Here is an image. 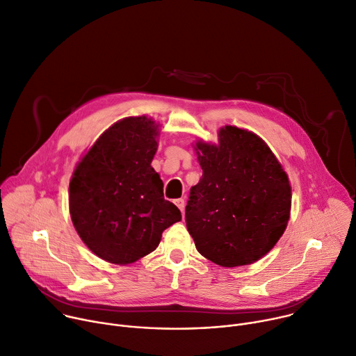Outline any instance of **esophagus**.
<instances>
[{"label": "esophagus", "instance_id": "obj_1", "mask_svg": "<svg viewBox=\"0 0 356 356\" xmlns=\"http://www.w3.org/2000/svg\"><path fill=\"white\" fill-rule=\"evenodd\" d=\"M174 203L178 206V209L182 211V215H184V210H185V200H184L182 197H179V199H175V200H174Z\"/></svg>", "mask_w": 356, "mask_h": 356}]
</instances>
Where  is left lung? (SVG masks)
<instances>
[{
    "label": "left lung",
    "mask_w": 356,
    "mask_h": 356,
    "mask_svg": "<svg viewBox=\"0 0 356 356\" xmlns=\"http://www.w3.org/2000/svg\"><path fill=\"white\" fill-rule=\"evenodd\" d=\"M203 171L186 204V229L196 250L220 266L250 265L285 233L292 207L289 177L265 141L236 126L219 143L193 146Z\"/></svg>",
    "instance_id": "8db88e82"
}]
</instances>
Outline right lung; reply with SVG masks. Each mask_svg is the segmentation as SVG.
Instances as JSON below:
<instances>
[{
    "label": "right lung",
    "mask_w": 356,
    "mask_h": 356,
    "mask_svg": "<svg viewBox=\"0 0 356 356\" xmlns=\"http://www.w3.org/2000/svg\"><path fill=\"white\" fill-rule=\"evenodd\" d=\"M160 124L129 116L106 129L77 163L68 188L70 216L99 258L127 265L154 251L163 232L182 219L164 199L152 167Z\"/></svg>",
    "instance_id": "1"
}]
</instances>
